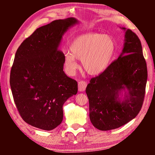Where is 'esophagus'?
<instances>
[{
	"mask_svg": "<svg viewBox=\"0 0 155 155\" xmlns=\"http://www.w3.org/2000/svg\"><path fill=\"white\" fill-rule=\"evenodd\" d=\"M87 87V82L82 80V81H80L78 82V90L80 92H84L85 90Z\"/></svg>",
	"mask_w": 155,
	"mask_h": 155,
	"instance_id": "34e87169",
	"label": "esophagus"
}]
</instances>
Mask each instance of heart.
I'll return each instance as SVG.
<instances>
[{
    "mask_svg": "<svg viewBox=\"0 0 155 155\" xmlns=\"http://www.w3.org/2000/svg\"><path fill=\"white\" fill-rule=\"evenodd\" d=\"M64 55V65L68 73H73L78 68L75 58L81 59L84 69L91 75H97L107 68L114 54L116 45L110 36L99 33H86L74 38Z\"/></svg>",
    "mask_w": 155,
    "mask_h": 155,
    "instance_id": "heart-1",
    "label": "heart"
}]
</instances>
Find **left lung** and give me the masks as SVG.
I'll return each mask as SVG.
<instances>
[{"label":"left lung","instance_id":"8db88e82","mask_svg":"<svg viewBox=\"0 0 155 155\" xmlns=\"http://www.w3.org/2000/svg\"><path fill=\"white\" fill-rule=\"evenodd\" d=\"M125 37L120 56L92 78L86 88L90 120L100 130L118 128L135 118L145 98L147 69L140 40L130 29ZM126 87L129 93L121 102L118 93Z\"/></svg>","mask_w":155,"mask_h":155}]
</instances>
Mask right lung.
<instances>
[{
    "label": "right lung",
    "instance_id": "right-lung-1",
    "mask_svg": "<svg viewBox=\"0 0 155 155\" xmlns=\"http://www.w3.org/2000/svg\"><path fill=\"white\" fill-rule=\"evenodd\" d=\"M78 20H57L36 29L17 50L10 76L12 94L23 120L51 130L61 124L63 105L77 94L78 82L63 71L62 36Z\"/></svg>",
    "mask_w": 155,
    "mask_h": 155
}]
</instances>
